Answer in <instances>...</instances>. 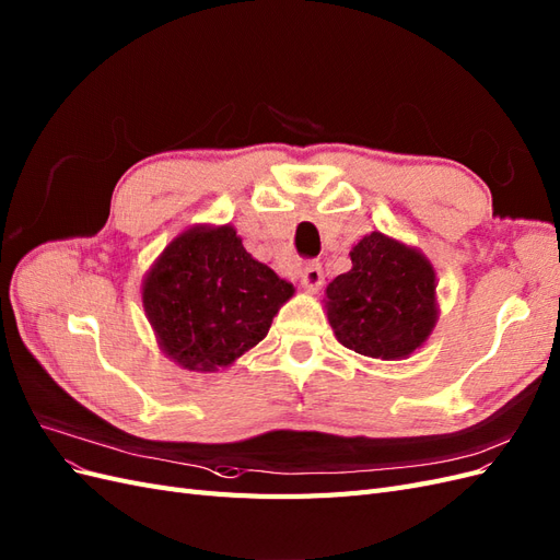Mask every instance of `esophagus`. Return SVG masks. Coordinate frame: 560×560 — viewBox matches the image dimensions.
I'll return each instance as SVG.
<instances>
[{"instance_id":"obj_1","label":"esophagus","mask_w":560,"mask_h":560,"mask_svg":"<svg viewBox=\"0 0 560 560\" xmlns=\"http://www.w3.org/2000/svg\"><path fill=\"white\" fill-rule=\"evenodd\" d=\"M323 280H325L323 266L317 264V261L306 264V268L301 270V284H304L308 292H317V290H320V287H323Z\"/></svg>"}]
</instances>
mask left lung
<instances>
[{
  "label": "left lung",
  "mask_w": 560,
  "mask_h": 560,
  "mask_svg": "<svg viewBox=\"0 0 560 560\" xmlns=\"http://www.w3.org/2000/svg\"><path fill=\"white\" fill-rule=\"evenodd\" d=\"M353 268L327 284V317L337 339L360 355L398 360L435 325V273L427 256L382 233L362 237Z\"/></svg>",
  "instance_id": "left-lung-1"
}]
</instances>
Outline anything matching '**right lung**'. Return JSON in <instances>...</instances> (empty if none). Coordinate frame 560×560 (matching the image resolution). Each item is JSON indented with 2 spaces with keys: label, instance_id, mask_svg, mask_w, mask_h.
Masks as SVG:
<instances>
[{
  "label": "right lung",
  "instance_id": "right-lung-1",
  "mask_svg": "<svg viewBox=\"0 0 560 560\" xmlns=\"http://www.w3.org/2000/svg\"><path fill=\"white\" fill-rule=\"evenodd\" d=\"M292 294L290 282L252 259L231 225L178 235L143 282L162 351L200 372L231 365L259 343Z\"/></svg>",
  "mask_w": 560,
  "mask_h": 560
}]
</instances>
